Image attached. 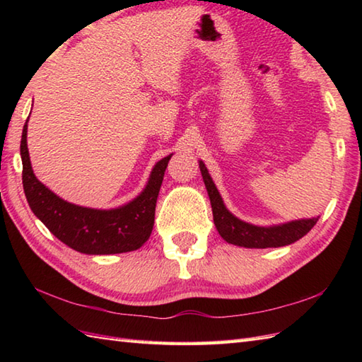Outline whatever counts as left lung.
<instances>
[{
    "label": "left lung",
    "instance_id": "obj_1",
    "mask_svg": "<svg viewBox=\"0 0 362 362\" xmlns=\"http://www.w3.org/2000/svg\"><path fill=\"white\" fill-rule=\"evenodd\" d=\"M199 168H201L205 187L210 196L214 226H216L219 235L230 244L249 249L281 247V245L296 243L316 226L317 218L292 221L288 222V224L275 227H257L247 224V222H243L226 209V205L222 202L218 189L214 187L211 177L202 161H199Z\"/></svg>",
    "mask_w": 362,
    "mask_h": 362
}]
</instances>
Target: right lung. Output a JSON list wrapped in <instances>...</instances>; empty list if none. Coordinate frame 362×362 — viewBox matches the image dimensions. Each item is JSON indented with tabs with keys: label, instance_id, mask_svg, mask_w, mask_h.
I'll list each match as a JSON object with an SVG mask.
<instances>
[{
	"label": "right lung",
	"instance_id": "obj_1",
	"mask_svg": "<svg viewBox=\"0 0 362 362\" xmlns=\"http://www.w3.org/2000/svg\"><path fill=\"white\" fill-rule=\"evenodd\" d=\"M26 135L28 124L23 127L20 144L23 188L30 210L54 236L68 247L88 255L136 250L149 240L157 196L171 156L153 166L148 185L132 202L117 210H93L65 202L37 180L29 161Z\"/></svg>",
	"mask_w": 362,
	"mask_h": 362
}]
</instances>
